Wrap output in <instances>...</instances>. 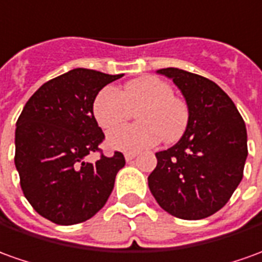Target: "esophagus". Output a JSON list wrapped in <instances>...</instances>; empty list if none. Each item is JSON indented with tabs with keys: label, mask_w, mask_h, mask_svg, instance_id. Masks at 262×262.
<instances>
[{
	"label": "esophagus",
	"mask_w": 262,
	"mask_h": 262,
	"mask_svg": "<svg viewBox=\"0 0 262 262\" xmlns=\"http://www.w3.org/2000/svg\"><path fill=\"white\" fill-rule=\"evenodd\" d=\"M138 155L136 154H126L124 155V159H126V162H132L135 158H136Z\"/></svg>",
	"instance_id": "esophagus-1"
}]
</instances>
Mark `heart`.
Returning a JSON list of instances; mask_svg holds the SVG:
<instances>
[{
  "mask_svg": "<svg viewBox=\"0 0 262 262\" xmlns=\"http://www.w3.org/2000/svg\"><path fill=\"white\" fill-rule=\"evenodd\" d=\"M135 112L138 124L112 132L106 140L110 149L138 154L156 145L161 138L173 142L189 119L186 103L173 96L169 83L158 77L132 80L120 90L104 87L93 101L94 119L106 132L126 123Z\"/></svg>",
  "mask_w": 262,
  "mask_h": 262,
  "instance_id": "b5f03b06",
  "label": "heart"
}]
</instances>
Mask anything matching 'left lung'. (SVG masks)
I'll use <instances>...</instances> for the list:
<instances>
[{"instance_id":"8db88e82","label":"left lung","mask_w":262,"mask_h":262,"mask_svg":"<svg viewBox=\"0 0 262 262\" xmlns=\"http://www.w3.org/2000/svg\"><path fill=\"white\" fill-rule=\"evenodd\" d=\"M158 73L182 92L189 119L179 142L156 154L149 189L170 215L202 220L218 212L243 179L248 156L245 123L216 83L175 67Z\"/></svg>"}]
</instances>
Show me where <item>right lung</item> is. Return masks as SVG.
<instances>
[{"instance_id": "right-lung-1", "label": "right lung", "mask_w": 262, "mask_h": 262, "mask_svg": "<svg viewBox=\"0 0 262 262\" xmlns=\"http://www.w3.org/2000/svg\"><path fill=\"white\" fill-rule=\"evenodd\" d=\"M123 77L73 69L44 83L28 99L15 129V168L24 196L41 216L58 225L90 220L107 202L124 156H86L104 135L93 115L101 89Z\"/></svg>"}]
</instances>
